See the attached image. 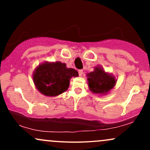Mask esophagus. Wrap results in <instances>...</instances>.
I'll use <instances>...</instances> for the list:
<instances>
[{"instance_id": "34e87169", "label": "esophagus", "mask_w": 150, "mask_h": 150, "mask_svg": "<svg viewBox=\"0 0 150 150\" xmlns=\"http://www.w3.org/2000/svg\"><path fill=\"white\" fill-rule=\"evenodd\" d=\"M78 73H79V75H80V76L81 77L82 75H83V70H79V71H78Z\"/></svg>"}]
</instances>
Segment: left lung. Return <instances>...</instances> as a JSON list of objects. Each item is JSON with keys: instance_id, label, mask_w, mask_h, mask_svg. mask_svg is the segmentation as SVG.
Wrapping results in <instances>:
<instances>
[{"instance_id": "8db88e82", "label": "left lung", "mask_w": 150, "mask_h": 150, "mask_svg": "<svg viewBox=\"0 0 150 150\" xmlns=\"http://www.w3.org/2000/svg\"><path fill=\"white\" fill-rule=\"evenodd\" d=\"M89 90L94 94H108L116 85L117 80L112 74L107 73L101 66L94 67V71L87 74Z\"/></svg>"}]
</instances>
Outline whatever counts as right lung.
Here are the masks:
<instances>
[{
    "mask_svg": "<svg viewBox=\"0 0 150 150\" xmlns=\"http://www.w3.org/2000/svg\"><path fill=\"white\" fill-rule=\"evenodd\" d=\"M77 76V70L67 68L64 63L46 61L35 68L32 78L41 94L46 97H56L68 89L72 77Z\"/></svg>",
    "mask_w": 150,
    "mask_h": 150,
    "instance_id": "add662e5",
    "label": "right lung"
}]
</instances>
